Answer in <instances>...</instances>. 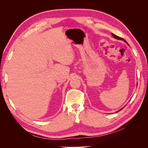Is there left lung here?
Segmentation results:
<instances>
[{"label": "left lung", "instance_id": "1", "mask_svg": "<svg viewBox=\"0 0 148 148\" xmlns=\"http://www.w3.org/2000/svg\"><path fill=\"white\" fill-rule=\"evenodd\" d=\"M112 36L114 38H115V39H120V40H123V41H124L125 42H127H127L125 41V40H124L122 38H120V37H119V36H116L115 34H113V33H112ZM128 44V43H127ZM121 109V110H122ZM120 111V110H119Z\"/></svg>", "mask_w": 148, "mask_h": 148}]
</instances>
